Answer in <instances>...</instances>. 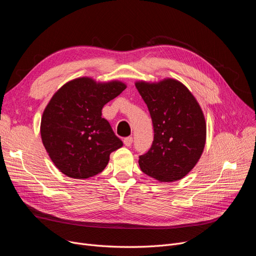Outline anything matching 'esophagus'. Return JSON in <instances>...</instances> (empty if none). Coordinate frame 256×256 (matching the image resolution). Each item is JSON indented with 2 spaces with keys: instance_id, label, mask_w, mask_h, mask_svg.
I'll list each match as a JSON object with an SVG mask.
<instances>
[{
  "instance_id": "obj_1",
  "label": "esophagus",
  "mask_w": 256,
  "mask_h": 256,
  "mask_svg": "<svg viewBox=\"0 0 256 256\" xmlns=\"http://www.w3.org/2000/svg\"><path fill=\"white\" fill-rule=\"evenodd\" d=\"M124 145H126V147H130V146L132 144V137H126V138H124Z\"/></svg>"
}]
</instances>
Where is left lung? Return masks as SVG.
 <instances>
[{"mask_svg":"<svg viewBox=\"0 0 256 256\" xmlns=\"http://www.w3.org/2000/svg\"><path fill=\"white\" fill-rule=\"evenodd\" d=\"M137 90L147 104L154 136L150 150L139 156L147 176L171 182L184 178L204 152L206 124L202 110L182 82L167 78L160 82L137 80Z\"/></svg>","mask_w":256,"mask_h":256,"instance_id":"8db88e82","label":"left lung"}]
</instances>
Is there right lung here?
Instances as JSON below:
<instances>
[{"mask_svg":"<svg viewBox=\"0 0 256 256\" xmlns=\"http://www.w3.org/2000/svg\"><path fill=\"white\" fill-rule=\"evenodd\" d=\"M126 88L121 80L96 82L80 76L52 96L42 117L40 135L52 162L66 176H96L109 163L111 152L124 145L102 117V110Z\"/></svg>","mask_w":256,"mask_h":256,"instance_id":"add662e5","label":"right lung"}]
</instances>
